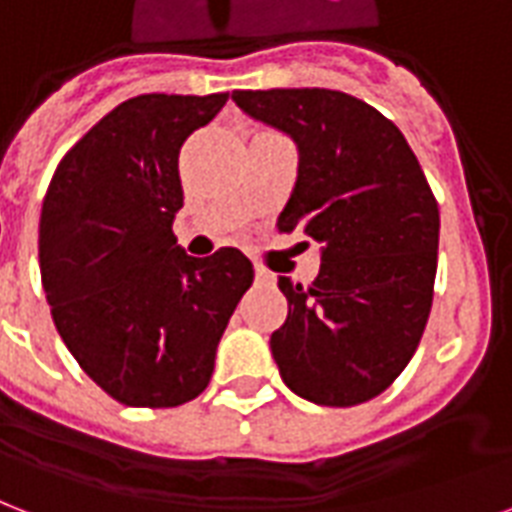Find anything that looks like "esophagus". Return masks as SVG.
<instances>
[{"label": "esophagus", "mask_w": 512, "mask_h": 512, "mask_svg": "<svg viewBox=\"0 0 512 512\" xmlns=\"http://www.w3.org/2000/svg\"><path fill=\"white\" fill-rule=\"evenodd\" d=\"M256 283L272 285V283H275V275H272V272H269L267 267H261V264H256Z\"/></svg>", "instance_id": "1"}]
</instances>
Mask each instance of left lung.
<instances>
[{
  "mask_svg": "<svg viewBox=\"0 0 512 512\" xmlns=\"http://www.w3.org/2000/svg\"><path fill=\"white\" fill-rule=\"evenodd\" d=\"M232 101L296 141L299 178L277 229L323 248L310 285L277 280L288 299L269 339L280 376L318 406L366 403L425 334L441 232L433 189L403 133L355 95L275 87Z\"/></svg>",
  "mask_w": 512,
  "mask_h": 512,
  "instance_id": "1",
  "label": "left lung"
}]
</instances>
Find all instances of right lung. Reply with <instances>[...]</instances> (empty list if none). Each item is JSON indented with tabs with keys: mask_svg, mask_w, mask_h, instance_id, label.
<instances>
[{
	"mask_svg": "<svg viewBox=\"0 0 512 512\" xmlns=\"http://www.w3.org/2000/svg\"><path fill=\"white\" fill-rule=\"evenodd\" d=\"M229 93H146L95 122L63 154L39 219V272L79 368L136 408H173L211 382L216 347L253 264L176 245L178 152Z\"/></svg>",
	"mask_w": 512,
	"mask_h": 512,
	"instance_id": "add662e5",
	"label": "right lung"
}]
</instances>
